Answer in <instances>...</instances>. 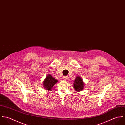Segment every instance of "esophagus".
I'll list each match as a JSON object with an SVG mask.
<instances>
[{
	"label": "esophagus",
	"instance_id": "esophagus-1",
	"mask_svg": "<svg viewBox=\"0 0 125 125\" xmlns=\"http://www.w3.org/2000/svg\"><path fill=\"white\" fill-rule=\"evenodd\" d=\"M69 79V77L68 76H64L63 77V80L64 81H67Z\"/></svg>",
	"mask_w": 125,
	"mask_h": 125
}]
</instances>
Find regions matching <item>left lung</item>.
I'll use <instances>...</instances> for the list:
<instances>
[{
	"instance_id": "1",
	"label": "left lung",
	"mask_w": 125,
	"mask_h": 125,
	"mask_svg": "<svg viewBox=\"0 0 125 125\" xmlns=\"http://www.w3.org/2000/svg\"><path fill=\"white\" fill-rule=\"evenodd\" d=\"M84 83L82 79L79 76H77L73 83V87L75 90L78 92L82 91L84 87Z\"/></svg>"
}]
</instances>
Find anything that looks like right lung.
Returning a JSON list of instances; mask_svg holds the SVG:
<instances>
[{
    "instance_id": "add662e5",
    "label": "right lung",
    "mask_w": 125,
    "mask_h": 125,
    "mask_svg": "<svg viewBox=\"0 0 125 125\" xmlns=\"http://www.w3.org/2000/svg\"><path fill=\"white\" fill-rule=\"evenodd\" d=\"M57 82L58 80L52 77L50 74H48L43 81V87L45 89L49 91L52 88L54 85Z\"/></svg>"
}]
</instances>
